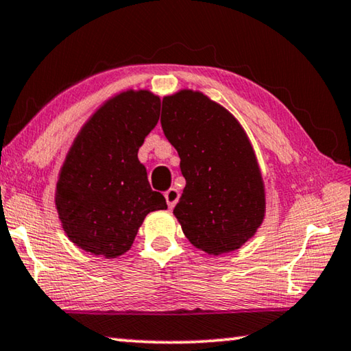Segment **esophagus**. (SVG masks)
Segmentation results:
<instances>
[{
    "label": "esophagus",
    "instance_id": "esophagus-1",
    "mask_svg": "<svg viewBox=\"0 0 351 351\" xmlns=\"http://www.w3.org/2000/svg\"><path fill=\"white\" fill-rule=\"evenodd\" d=\"M179 197H180V194H179V191H177L176 188H171V189H168V191L165 193L166 204H168L169 208H174L176 204H177V200H179Z\"/></svg>",
    "mask_w": 351,
    "mask_h": 351
}]
</instances>
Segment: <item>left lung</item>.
I'll use <instances>...</instances> for the list:
<instances>
[{"instance_id":"8db88e82","label":"left lung","mask_w":351,"mask_h":351,"mask_svg":"<svg viewBox=\"0 0 351 351\" xmlns=\"http://www.w3.org/2000/svg\"><path fill=\"white\" fill-rule=\"evenodd\" d=\"M162 129L180 157L183 188L174 216L208 255L239 249L266 213V193L249 136L227 108L200 91L163 97Z\"/></svg>"}]
</instances>
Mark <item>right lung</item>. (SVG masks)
I'll return each instance as SVG.
<instances>
[{"instance_id": "obj_1", "label": "right lung", "mask_w": 351, "mask_h": 351, "mask_svg": "<svg viewBox=\"0 0 351 351\" xmlns=\"http://www.w3.org/2000/svg\"><path fill=\"white\" fill-rule=\"evenodd\" d=\"M158 114V96L128 90L97 108L74 138L57 180L56 208L79 249L108 260L123 255L145 217L168 208L138 160Z\"/></svg>"}]
</instances>
